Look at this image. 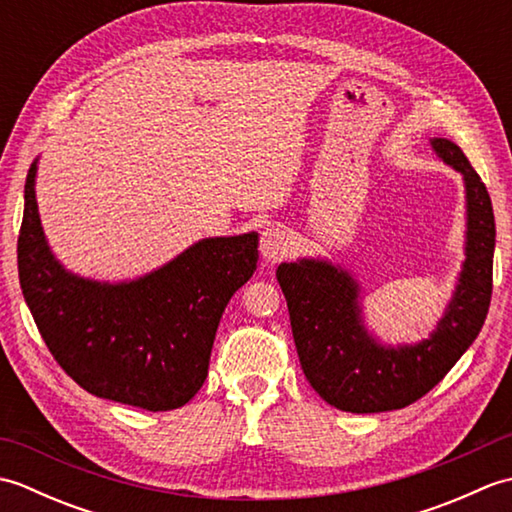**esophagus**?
Returning <instances> with one entry per match:
<instances>
[{
	"mask_svg": "<svg viewBox=\"0 0 512 512\" xmlns=\"http://www.w3.org/2000/svg\"><path fill=\"white\" fill-rule=\"evenodd\" d=\"M259 250H262L264 259L268 262H277L286 255L288 250V237L284 231H279V228H266L262 233V239H259Z\"/></svg>",
	"mask_w": 512,
	"mask_h": 512,
	"instance_id": "esophagus-1",
	"label": "esophagus"
}]
</instances>
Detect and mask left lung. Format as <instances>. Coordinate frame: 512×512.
Wrapping results in <instances>:
<instances>
[{
  "mask_svg": "<svg viewBox=\"0 0 512 512\" xmlns=\"http://www.w3.org/2000/svg\"><path fill=\"white\" fill-rule=\"evenodd\" d=\"M431 145L464 176L469 220L460 284L431 339L396 350L378 345L361 319L358 284L345 270L314 259L277 268L303 374L325 402L341 411H391L422 398L469 350L491 306L495 250L491 195L458 145L447 138H433Z\"/></svg>",
  "mask_w": 512,
  "mask_h": 512,
  "instance_id": "1",
  "label": "left lung"
}]
</instances>
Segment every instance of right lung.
<instances>
[{"instance_id":"add662e5","label":"right lung","mask_w":512,"mask_h":512,"mask_svg":"<svg viewBox=\"0 0 512 512\" xmlns=\"http://www.w3.org/2000/svg\"><path fill=\"white\" fill-rule=\"evenodd\" d=\"M28 169L17 239L24 299L63 372L90 394L147 411L178 409L209 374L226 303L257 268V233L202 239L129 284H99L52 257Z\"/></svg>"}]
</instances>
